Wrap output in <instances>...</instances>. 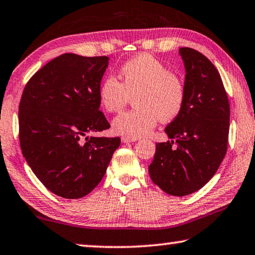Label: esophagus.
Masks as SVG:
<instances>
[{
    "mask_svg": "<svg viewBox=\"0 0 255 255\" xmlns=\"http://www.w3.org/2000/svg\"><path fill=\"white\" fill-rule=\"evenodd\" d=\"M137 139H134V138H128V137H121V142L127 144V143H134L136 142Z\"/></svg>",
    "mask_w": 255,
    "mask_h": 255,
    "instance_id": "34e87169",
    "label": "esophagus"
}]
</instances>
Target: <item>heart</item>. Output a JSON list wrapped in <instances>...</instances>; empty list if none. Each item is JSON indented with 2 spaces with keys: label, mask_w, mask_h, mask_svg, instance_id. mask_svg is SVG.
<instances>
[{
  "label": "heart",
  "mask_w": 255,
  "mask_h": 255,
  "mask_svg": "<svg viewBox=\"0 0 255 255\" xmlns=\"http://www.w3.org/2000/svg\"><path fill=\"white\" fill-rule=\"evenodd\" d=\"M123 83L108 76L99 87L100 103L108 112L123 110L135 96L136 110L124 112L112 121L116 134L137 139L148 135L157 121L169 123L180 115L185 102V85L178 76L151 54L129 60L120 70Z\"/></svg>",
  "instance_id": "b5f03b06"
}]
</instances>
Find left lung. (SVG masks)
<instances>
[{
	"label": "left lung",
	"instance_id": "left-lung-1",
	"mask_svg": "<svg viewBox=\"0 0 255 255\" xmlns=\"http://www.w3.org/2000/svg\"><path fill=\"white\" fill-rule=\"evenodd\" d=\"M185 67V102L165 127L171 140L157 143L149 177L169 195L199 191L215 176L227 152L229 101L219 72L200 52L179 48Z\"/></svg>",
	"mask_w": 255,
	"mask_h": 255
}]
</instances>
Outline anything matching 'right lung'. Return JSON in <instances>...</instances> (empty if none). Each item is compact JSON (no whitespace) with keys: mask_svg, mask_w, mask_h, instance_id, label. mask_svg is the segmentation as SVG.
<instances>
[{"mask_svg":"<svg viewBox=\"0 0 255 255\" xmlns=\"http://www.w3.org/2000/svg\"><path fill=\"white\" fill-rule=\"evenodd\" d=\"M108 56L66 53L31 77L19 106L22 154L45 187L80 199L102 180L120 138L88 136L110 128L100 111L99 87Z\"/></svg>","mask_w":255,"mask_h":255,"instance_id":"1","label":"right lung"}]
</instances>
